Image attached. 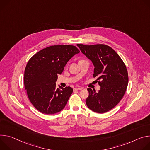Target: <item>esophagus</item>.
Returning <instances> with one entry per match:
<instances>
[{
    "instance_id": "1",
    "label": "esophagus",
    "mask_w": 150,
    "mask_h": 150,
    "mask_svg": "<svg viewBox=\"0 0 150 150\" xmlns=\"http://www.w3.org/2000/svg\"><path fill=\"white\" fill-rule=\"evenodd\" d=\"M82 88H74V91H79V90H81Z\"/></svg>"
}]
</instances>
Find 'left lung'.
<instances>
[{"mask_svg": "<svg viewBox=\"0 0 150 150\" xmlns=\"http://www.w3.org/2000/svg\"><path fill=\"white\" fill-rule=\"evenodd\" d=\"M81 52L93 63V74L101 86L98 92L88 88L86 99L88 108L98 113L106 112L118 104L123 97L128 84L126 67L113 49L103 44H77Z\"/></svg>", "mask_w": 150, "mask_h": 150, "instance_id": "left-lung-1", "label": "left lung"}]
</instances>
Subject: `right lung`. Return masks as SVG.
I'll return each mask as SVG.
<instances>
[{
    "instance_id": "obj_1",
    "label": "right lung",
    "mask_w": 150,
    "mask_h": 150,
    "mask_svg": "<svg viewBox=\"0 0 150 150\" xmlns=\"http://www.w3.org/2000/svg\"><path fill=\"white\" fill-rule=\"evenodd\" d=\"M80 52L73 45H54L33 55L24 71V86L28 99L39 111L53 114L61 111L73 93L70 86L57 88L55 82L64 67Z\"/></svg>"
}]
</instances>
